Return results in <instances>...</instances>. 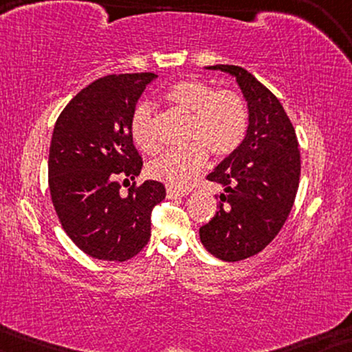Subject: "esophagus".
Here are the masks:
<instances>
[{"mask_svg": "<svg viewBox=\"0 0 352 352\" xmlns=\"http://www.w3.org/2000/svg\"><path fill=\"white\" fill-rule=\"evenodd\" d=\"M186 194H187V192L173 189V187H168V189H166V197H168V199H177V197H184Z\"/></svg>", "mask_w": 352, "mask_h": 352, "instance_id": "34e87169", "label": "esophagus"}]
</instances>
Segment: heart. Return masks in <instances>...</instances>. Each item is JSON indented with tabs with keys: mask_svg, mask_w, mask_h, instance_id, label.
<instances>
[{
	"mask_svg": "<svg viewBox=\"0 0 352 352\" xmlns=\"http://www.w3.org/2000/svg\"><path fill=\"white\" fill-rule=\"evenodd\" d=\"M165 99L179 112L190 115L186 129L187 146L163 153L148 163V175L173 189L192 184L208 160L206 152L223 158L237 151L248 129V107L234 89H218L204 80H182L166 91ZM133 141L146 153L160 151L155 113L148 102L133 110L129 122Z\"/></svg>",
	"mask_w": 352,
	"mask_h": 352,
	"instance_id": "obj_1",
	"label": "heart"
}]
</instances>
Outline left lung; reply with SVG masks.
<instances>
[{
  "label": "left lung",
  "mask_w": 352,
  "mask_h": 352,
  "mask_svg": "<svg viewBox=\"0 0 352 352\" xmlns=\"http://www.w3.org/2000/svg\"><path fill=\"white\" fill-rule=\"evenodd\" d=\"M208 69L234 75L248 102L243 142L206 176L226 192L219 210L200 228L204 247L234 263L261 252L285 224L300 184V148L280 100L248 70L221 64Z\"/></svg>",
  "instance_id": "left-lung-1"
}]
</instances>
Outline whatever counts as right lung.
Listing matches in <instances>:
<instances>
[{
    "label": "right lung",
    "instance_id": "1",
    "mask_svg": "<svg viewBox=\"0 0 352 352\" xmlns=\"http://www.w3.org/2000/svg\"><path fill=\"white\" fill-rule=\"evenodd\" d=\"M155 76H102L81 89L56 122L47 160L52 205L72 242L96 259L136 256L151 239L153 206L166 195L158 181L133 182L122 194L118 181H134L141 173L129 122Z\"/></svg>",
    "mask_w": 352,
    "mask_h": 352
}]
</instances>
